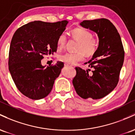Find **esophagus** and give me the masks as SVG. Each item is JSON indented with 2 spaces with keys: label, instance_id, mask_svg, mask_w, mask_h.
I'll return each instance as SVG.
<instances>
[{
  "label": "esophagus",
  "instance_id": "1",
  "mask_svg": "<svg viewBox=\"0 0 135 135\" xmlns=\"http://www.w3.org/2000/svg\"><path fill=\"white\" fill-rule=\"evenodd\" d=\"M64 65H65V66H70V65L68 64H66V63H65Z\"/></svg>",
  "mask_w": 135,
  "mask_h": 135
}]
</instances>
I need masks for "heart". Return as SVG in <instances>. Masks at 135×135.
I'll list each match as a JSON object with an SVG mask.
<instances>
[{
	"label": "heart",
	"mask_w": 135,
	"mask_h": 135,
	"mask_svg": "<svg viewBox=\"0 0 135 135\" xmlns=\"http://www.w3.org/2000/svg\"><path fill=\"white\" fill-rule=\"evenodd\" d=\"M71 35L73 38L79 42L76 48L77 52H66L60 54L58 56V59L60 61L68 64H75L84 60L85 54L87 57H90L95 54L98 48V42L95 37H92L90 32L85 28H76L71 31ZM66 35L62 33L57 39L58 48H63L66 45Z\"/></svg>",
	"instance_id": "heart-1"
}]
</instances>
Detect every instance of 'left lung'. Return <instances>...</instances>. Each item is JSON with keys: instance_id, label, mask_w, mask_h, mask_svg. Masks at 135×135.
Masks as SVG:
<instances>
[{"instance_id": "8db88e82", "label": "left lung", "mask_w": 135, "mask_h": 135, "mask_svg": "<svg viewBox=\"0 0 135 135\" xmlns=\"http://www.w3.org/2000/svg\"><path fill=\"white\" fill-rule=\"evenodd\" d=\"M80 25L98 34L99 46L92 59L85 63L89 69L75 68L73 84L83 99H99L110 93L119 82L124 59L123 45L115 27L108 19L84 20Z\"/></svg>"}]
</instances>
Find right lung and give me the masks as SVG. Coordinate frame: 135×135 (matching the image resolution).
Wrapping results in <instances>:
<instances>
[{"label":"right lung","instance_id":"add662e5","mask_svg":"<svg viewBox=\"0 0 135 135\" xmlns=\"http://www.w3.org/2000/svg\"><path fill=\"white\" fill-rule=\"evenodd\" d=\"M68 22L55 23L34 21L16 30L9 52V70L19 91L32 99H43L50 93L54 81L64 67L58 61L43 66L45 55L57 51V39Z\"/></svg>","mask_w":135,"mask_h":135}]
</instances>
